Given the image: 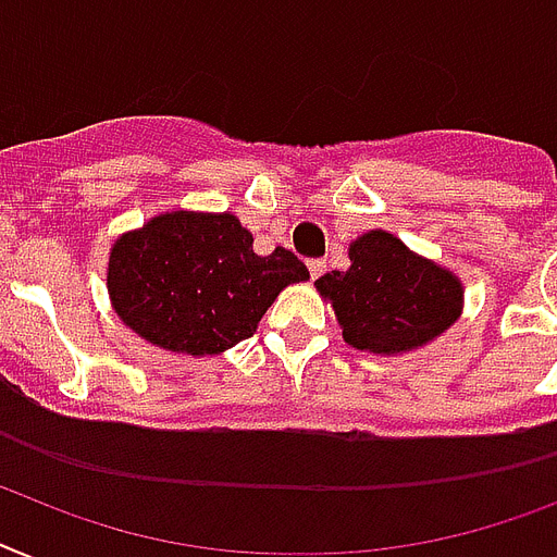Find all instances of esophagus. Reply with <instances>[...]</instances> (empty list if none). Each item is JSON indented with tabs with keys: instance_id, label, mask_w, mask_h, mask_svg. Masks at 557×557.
I'll list each match as a JSON object with an SVG mask.
<instances>
[{
	"instance_id": "1",
	"label": "esophagus",
	"mask_w": 557,
	"mask_h": 557,
	"mask_svg": "<svg viewBox=\"0 0 557 557\" xmlns=\"http://www.w3.org/2000/svg\"><path fill=\"white\" fill-rule=\"evenodd\" d=\"M323 271H325L323 260H309V274H311V280L323 277Z\"/></svg>"
}]
</instances>
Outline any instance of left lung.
Returning a JSON list of instances; mask_svg holds the SVG:
<instances>
[{
	"label": "left lung",
	"instance_id": "obj_1",
	"mask_svg": "<svg viewBox=\"0 0 557 557\" xmlns=\"http://www.w3.org/2000/svg\"><path fill=\"white\" fill-rule=\"evenodd\" d=\"M349 269L314 283L332 302L343 341L397 357L437 341L463 311V283L446 265L414 255L395 234L372 228L351 239Z\"/></svg>",
	"mask_w": 557,
	"mask_h": 557
}]
</instances>
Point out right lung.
Instances as JSON below:
<instances>
[{
	"label": "right lung",
	"mask_w": 557,
	"mask_h": 557,
	"mask_svg": "<svg viewBox=\"0 0 557 557\" xmlns=\"http://www.w3.org/2000/svg\"><path fill=\"white\" fill-rule=\"evenodd\" d=\"M309 280L283 246L255 255L228 211H162L114 239L108 297L116 318L157 349L208 357L257 332L277 294Z\"/></svg>",
	"instance_id": "right-lung-1"
}]
</instances>
